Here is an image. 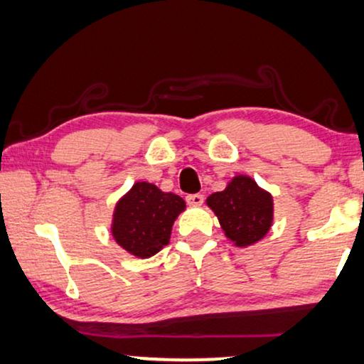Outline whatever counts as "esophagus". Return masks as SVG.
<instances>
[{"mask_svg": "<svg viewBox=\"0 0 364 364\" xmlns=\"http://www.w3.org/2000/svg\"><path fill=\"white\" fill-rule=\"evenodd\" d=\"M186 200L188 205L199 207V205H202V202H204V196H202V193H192V196H187Z\"/></svg>", "mask_w": 364, "mask_h": 364, "instance_id": "34e87169", "label": "esophagus"}]
</instances>
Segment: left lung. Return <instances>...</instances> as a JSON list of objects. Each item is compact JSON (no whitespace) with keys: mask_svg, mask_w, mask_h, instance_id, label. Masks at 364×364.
Returning a JSON list of instances; mask_svg holds the SVG:
<instances>
[{"mask_svg":"<svg viewBox=\"0 0 364 364\" xmlns=\"http://www.w3.org/2000/svg\"><path fill=\"white\" fill-rule=\"evenodd\" d=\"M205 204L219 219L225 237L237 247H247L266 237L274 220L271 192L244 173L230 178L224 191L210 193Z\"/></svg>","mask_w":364,"mask_h":364,"instance_id":"8db88e82","label":"left lung"}]
</instances>
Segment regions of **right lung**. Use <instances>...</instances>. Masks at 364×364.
I'll use <instances>...</instances> for the list:
<instances>
[{
	"instance_id": "1",
	"label": "right lung",
	"mask_w": 364,
	"mask_h": 364,
	"mask_svg": "<svg viewBox=\"0 0 364 364\" xmlns=\"http://www.w3.org/2000/svg\"><path fill=\"white\" fill-rule=\"evenodd\" d=\"M186 200L164 192L150 182H135L117 200L110 232L124 251L136 259H149L168 244L172 225Z\"/></svg>"
}]
</instances>
